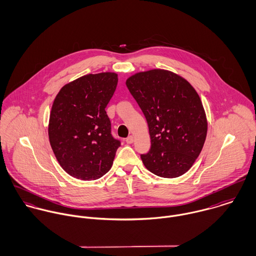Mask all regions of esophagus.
Masks as SVG:
<instances>
[{"label":"esophagus","mask_w":256,"mask_h":256,"mask_svg":"<svg viewBox=\"0 0 256 256\" xmlns=\"http://www.w3.org/2000/svg\"><path fill=\"white\" fill-rule=\"evenodd\" d=\"M125 141H126V143H127V144H132V143L134 142V137L131 135V136H129L128 138H126V140H125Z\"/></svg>","instance_id":"obj_1"}]
</instances>
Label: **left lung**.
<instances>
[{"label":"left lung","instance_id":"obj_1","mask_svg":"<svg viewBox=\"0 0 256 256\" xmlns=\"http://www.w3.org/2000/svg\"><path fill=\"white\" fill-rule=\"evenodd\" d=\"M126 86L146 117L150 150L141 158L164 178L187 172L204 146L208 121L200 96L178 74L152 69L132 74Z\"/></svg>","mask_w":256,"mask_h":256}]
</instances>
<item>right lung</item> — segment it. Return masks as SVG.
<instances>
[{
  "instance_id": "add662e5",
  "label": "right lung",
  "mask_w": 256,
  "mask_h": 256,
  "mask_svg": "<svg viewBox=\"0 0 256 256\" xmlns=\"http://www.w3.org/2000/svg\"><path fill=\"white\" fill-rule=\"evenodd\" d=\"M118 82L113 72L88 74L66 84L50 111L48 136L62 168L82 180L104 176L120 142L111 135L106 108Z\"/></svg>"
}]
</instances>
